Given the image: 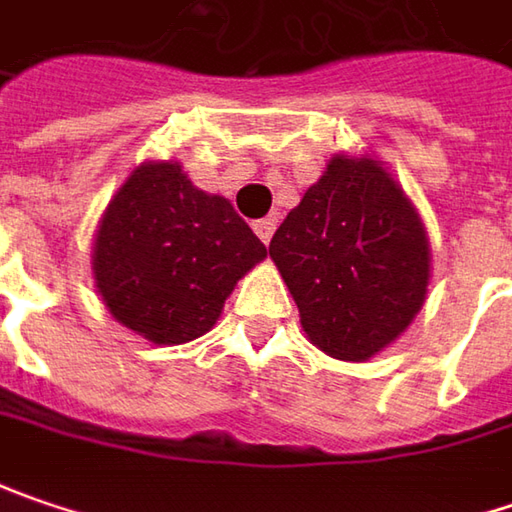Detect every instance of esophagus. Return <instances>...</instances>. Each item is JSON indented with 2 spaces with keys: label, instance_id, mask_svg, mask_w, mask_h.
Masks as SVG:
<instances>
[{
  "label": "esophagus",
  "instance_id": "34e87169",
  "mask_svg": "<svg viewBox=\"0 0 512 512\" xmlns=\"http://www.w3.org/2000/svg\"><path fill=\"white\" fill-rule=\"evenodd\" d=\"M253 230H256V236H259L262 242L270 244V239H273V230H276V218H262V221H256V224H253Z\"/></svg>",
  "mask_w": 512,
  "mask_h": 512
}]
</instances>
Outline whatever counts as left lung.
I'll use <instances>...</instances> for the list:
<instances>
[{"label": "left lung", "mask_w": 512, "mask_h": 512, "mask_svg": "<svg viewBox=\"0 0 512 512\" xmlns=\"http://www.w3.org/2000/svg\"><path fill=\"white\" fill-rule=\"evenodd\" d=\"M308 340L337 360H369L415 320L429 242L395 178L371 158L328 161L270 239Z\"/></svg>", "instance_id": "obj_1"}]
</instances>
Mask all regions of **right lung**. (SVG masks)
I'll return each instance as SVG.
<instances>
[{
    "instance_id": "right-lung-1",
    "label": "right lung",
    "mask_w": 512,
    "mask_h": 512,
    "mask_svg": "<svg viewBox=\"0 0 512 512\" xmlns=\"http://www.w3.org/2000/svg\"><path fill=\"white\" fill-rule=\"evenodd\" d=\"M265 256L227 198L192 187L178 164H143L100 218L91 265L117 322L178 345L216 325L236 282Z\"/></svg>"
}]
</instances>
